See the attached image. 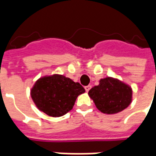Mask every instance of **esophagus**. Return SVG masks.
<instances>
[{"label": "esophagus", "mask_w": 156, "mask_h": 156, "mask_svg": "<svg viewBox=\"0 0 156 156\" xmlns=\"http://www.w3.org/2000/svg\"><path fill=\"white\" fill-rule=\"evenodd\" d=\"M92 88L91 85H88V86H86L84 88H85V90H86V92H88L89 90H90V88Z\"/></svg>", "instance_id": "obj_1"}]
</instances>
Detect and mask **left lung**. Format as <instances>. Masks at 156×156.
<instances>
[{
  "mask_svg": "<svg viewBox=\"0 0 156 156\" xmlns=\"http://www.w3.org/2000/svg\"><path fill=\"white\" fill-rule=\"evenodd\" d=\"M133 91L129 85L117 78H102L99 84L88 91L99 111L107 115H114L123 111L132 102Z\"/></svg>",
  "mask_w": 156,
  "mask_h": 156,
  "instance_id": "obj_1",
  "label": "left lung"
}]
</instances>
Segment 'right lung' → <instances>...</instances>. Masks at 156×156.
<instances>
[{"label": "right lung", "instance_id": "right-lung-1", "mask_svg": "<svg viewBox=\"0 0 156 156\" xmlns=\"http://www.w3.org/2000/svg\"><path fill=\"white\" fill-rule=\"evenodd\" d=\"M85 89L63 75L53 74L37 79L31 89L37 108L51 117H60L71 110L78 95Z\"/></svg>", "mask_w": 156, "mask_h": 156}]
</instances>
